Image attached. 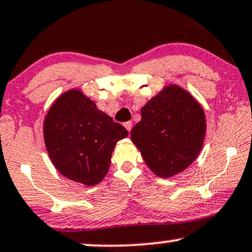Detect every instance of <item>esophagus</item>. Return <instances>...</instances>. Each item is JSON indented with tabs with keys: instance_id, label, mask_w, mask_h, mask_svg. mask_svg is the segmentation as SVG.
<instances>
[{
	"instance_id": "1",
	"label": "esophagus",
	"mask_w": 252,
	"mask_h": 252,
	"mask_svg": "<svg viewBox=\"0 0 252 252\" xmlns=\"http://www.w3.org/2000/svg\"><path fill=\"white\" fill-rule=\"evenodd\" d=\"M124 126H126V129L130 132V131H131V128H132V123L131 122H126V123H124Z\"/></svg>"
}]
</instances>
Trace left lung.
I'll list each match as a JSON object with an SVG mask.
<instances>
[{"label":"left lung","mask_w":252,"mask_h":252,"mask_svg":"<svg viewBox=\"0 0 252 252\" xmlns=\"http://www.w3.org/2000/svg\"><path fill=\"white\" fill-rule=\"evenodd\" d=\"M141 116L130 135L154 174L171 177L196 159L207 126L204 111L189 93L166 87L142 108Z\"/></svg>","instance_id":"8db88e82"}]
</instances>
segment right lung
<instances>
[{
  "instance_id": "right-lung-1",
  "label": "right lung",
  "mask_w": 252,
  "mask_h": 252,
  "mask_svg": "<svg viewBox=\"0 0 252 252\" xmlns=\"http://www.w3.org/2000/svg\"><path fill=\"white\" fill-rule=\"evenodd\" d=\"M43 132L55 168L86 186H95L105 177L115 145L128 136V130L98 110L80 90L63 94L54 103Z\"/></svg>"
}]
</instances>
